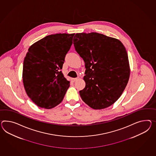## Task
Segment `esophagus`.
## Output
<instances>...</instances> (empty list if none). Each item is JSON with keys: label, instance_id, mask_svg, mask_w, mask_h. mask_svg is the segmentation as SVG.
<instances>
[{"label": "esophagus", "instance_id": "obj_1", "mask_svg": "<svg viewBox=\"0 0 156 156\" xmlns=\"http://www.w3.org/2000/svg\"><path fill=\"white\" fill-rule=\"evenodd\" d=\"M78 79V78H72V80L73 82H74L75 81H76V80Z\"/></svg>", "mask_w": 156, "mask_h": 156}]
</instances>
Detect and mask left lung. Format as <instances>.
Masks as SVG:
<instances>
[{
  "mask_svg": "<svg viewBox=\"0 0 156 156\" xmlns=\"http://www.w3.org/2000/svg\"><path fill=\"white\" fill-rule=\"evenodd\" d=\"M73 44L85 63L86 86L80 91L82 100L94 109L112 105L129 80L125 47L118 39L98 33H76Z\"/></svg>",
  "mask_w": 156,
  "mask_h": 156,
  "instance_id": "1",
  "label": "left lung"
}]
</instances>
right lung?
Masks as SVG:
<instances>
[{"mask_svg": "<svg viewBox=\"0 0 156 156\" xmlns=\"http://www.w3.org/2000/svg\"><path fill=\"white\" fill-rule=\"evenodd\" d=\"M74 35H50L29 48L23 63V83L27 95L37 106L51 109L64 99L70 82L60 70Z\"/></svg>", "mask_w": 156, "mask_h": 156, "instance_id": "1", "label": "right lung"}]
</instances>
